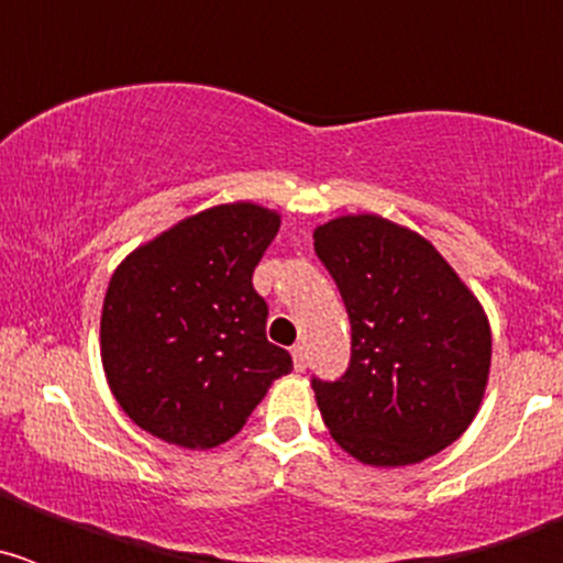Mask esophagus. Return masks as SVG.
Segmentation results:
<instances>
[{"instance_id": "esophagus-1", "label": "esophagus", "mask_w": 563, "mask_h": 563, "mask_svg": "<svg viewBox=\"0 0 563 563\" xmlns=\"http://www.w3.org/2000/svg\"><path fill=\"white\" fill-rule=\"evenodd\" d=\"M292 366H296V372L307 369V352L301 343H296V346H292Z\"/></svg>"}]
</instances>
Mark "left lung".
<instances>
[{"mask_svg": "<svg viewBox=\"0 0 563 563\" xmlns=\"http://www.w3.org/2000/svg\"><path fill=\"white\" fill-rule=\"evenodd\" d=\"M312 239L352 324L346 375L312 380L332 440L375 467L440 454L485 397L494 343L479 298L429 239L377 213L335 217Z\"/></svg>", "mask_w": 563, "mask_h": 563, "instance_id": "obj_1", "label": "left lung"}]
</instances>
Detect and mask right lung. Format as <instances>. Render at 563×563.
Segmentation results:
<instances>
[{
	"mask_svg": "<svg viewBox=\"0 0 563 563\" xmlns=\"http://www.w3.org/2000/svg\"><path fill=\"white\" fill-rule=\"evenodd\" d=\"M282 217L225 202L134 247L109 278L101 361L114 400L143 431L217 449L242 431L271 383L292 369L265 335L253 271Z\"/></svg>",
	"mask_w": 563,
	"mask_h": 563,
	"instance_id": "add662e5",
	"label": "right lung"
}]
</instances>
